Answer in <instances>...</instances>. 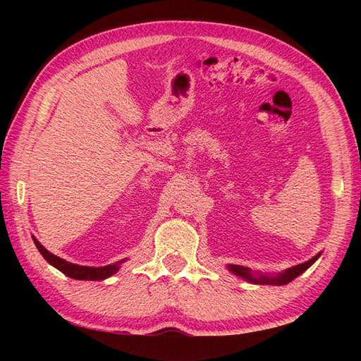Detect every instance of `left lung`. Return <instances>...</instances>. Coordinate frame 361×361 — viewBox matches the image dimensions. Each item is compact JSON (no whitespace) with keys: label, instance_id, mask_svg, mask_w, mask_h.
<instances>
[{"label":"left lung","instance_id":"8db88e82","mask_svg":"<svg viewBox=\"0 0 361 361\" xmlns=\"http://www.w3.org/2000/svg\"><path fill=\"white\" fill-rule=\"evenodd\" d=\"M321 252H318L317 256H313L310 260H307V262L298 264L295 267L287 268V270H283L281 273H274V274H264L260 271H252L248 267L233 265V264H229L226 268L233 274L239 276V278L248 281L251 283H259V286H286V283L291 282L295 278H298V276H301L309 267L315 264Z\"/></svg>","mask_w":361,"mask_h":361}]
</instances>
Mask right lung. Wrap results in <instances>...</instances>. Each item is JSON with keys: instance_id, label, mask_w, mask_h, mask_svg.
<instances>
[{"instance_id": "right-lung-1", "label": "right lung", "mask_w": 361, "mask_h": 361, "mask_svg": "<svg viewBox=\"0 0 361 361\" xmlns=\"http://www.w3.org/2000/svg\"><path fill=\"white\" fill-rule=\"evenodd\" d=\"M32 240L35 243L37 250L40 251V255L46 259V262L51 264L52 267H56L59 271H62L63 274H66L68 278L78 279V281H104L106 278H110L114 273L119 271L121 265L126 262V259H121L118 262L105 265V267H85V265H78V264H71L68 260L59 257L56 255H52L51 251L46 250L43 245L38 242L35 237L32 235Z\"/></svg>"}]
</instances>
